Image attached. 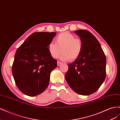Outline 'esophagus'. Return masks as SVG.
I'll return each instance as SVG.
<instances>
[{
  "instance_id": "obj_1",
  "label": "esophagus",
  "mask_w": 120,
  "mask_h": 120,
  "mask_svg": "<svg viewBox=\"0 0 120 120\" xmlns=\"http://www.w3.org/2000/svg\"><path fill=\"white\" fill-rule=\"evenodd\" d=\"M63 64V63H61V62H60V61H58L57 62V64L58 66H60L61 64Z\"/></svg>"
}]
</instances>
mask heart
I'll return each mask as SVG.
<instances>
[{
	"mask_svg": "<svg viewBox=\"0 0 120 120\" xmlns=\"http://www.w3.org/2000/svg\"><path fill=\"white\" fill-rule=\"evenodd\" d=\"M56 43L51 42L48 45L49 52L53 58L56 59L61 52L63 53L60 60L64 61H71L77 59L82 49V42L81 39L75 38L72 34L68 31L63 32L58 35Z\"/></svg>",
	"mask_w": 120,
	"mask_h": 120,
	"instance_id": "b5f03b06",
	"label": "heart"
}]
</instances>
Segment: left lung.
Masks as SVG:
<instances>
[{
    "label": "left lung",
    "instance_id": "1",
    "mask_svg": "<svg viewBox=\"0 0 120 120\" xmlns=\"http://www.w3.org/2000/svg\"><path fill=\"white\" fill-rule=\"evenodd\" d=\"M74 32L81 38L82 49L78 59L68 64L65 79L75 93L89 95L99 89L106 78V57L100 42L90 31Z\"/></svg>",
    "mask_w": 120,
    "mask_h": 120
}]
</instances>
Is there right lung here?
<instances>
[{
	"label": "right lung",
	"instance_id": "right-lung-1",
	"mask_svg": "<svg viewBox=\"0 0 120 120\" xmlns=\"http://www.w3.org/2000/svg\"><path fill=\"white\" fill-rule=\"evenodd\" d=\"M56 32H34L17 49L12 72L17 88L25 95L35 96L48 87L57 61L50 56L48 45Z\"/></svg>",
	"mask_w": 120,
	"mask_h": 120
}]
</instances>
